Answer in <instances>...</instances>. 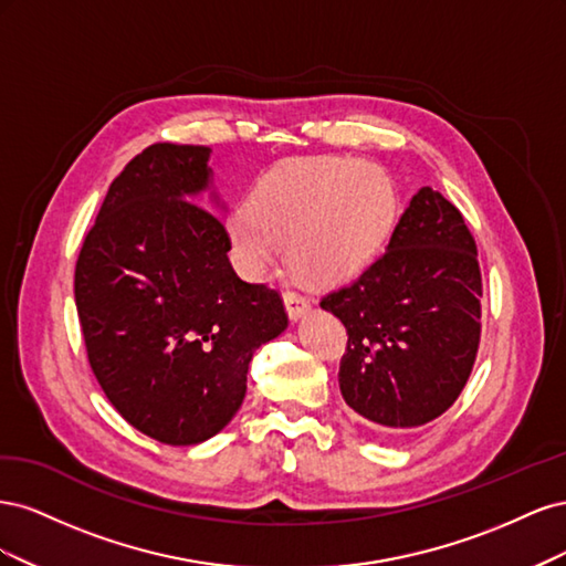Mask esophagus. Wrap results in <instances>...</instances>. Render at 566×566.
<instances>
[{
	"label": "esophagus",
	"instance_id": "obj_1",
	"mask_svg": "<svg viewBox=\"0 0 566 566\" xmlns=\"http://www.w3.org/2000/svg\"><path fill=\"white\" fill-rule=\"evenodd\" d=\"M283 300H285V306H287V314H290V318H302L306 312L312 310V300L310 297H304V295H300L297 290H285V295H283Z\"/></svg>",
	"mask_w": 566,
	"mask_h": 566
}]
</instances>
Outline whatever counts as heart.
I'll return each instance as SVG.
<instances>
[{
    "instance_id": "heart-1",
    "label": "heart",
    "mask_w": 566,
    "mask_h": 566,
    "mask_svg": "<svg viewBox=\"0 0 566 566\" xmlns=\"http://www.w3.org/2000/svg\"><path fill=\"white\" fill-rule=\"evenodd\" d=\"M399 219V193L382 167L352 158H312L266 175L250 210L229 219L238 260L264 271L281 248L314 285H342L380 260Z\"/></svg>"
}]
</instances>
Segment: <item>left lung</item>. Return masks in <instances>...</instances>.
Masks as SVG:
<instances>
[{"instance_id": "1", "label": "left lung", "mask_w": 566, "mask_h": 566, "mask_svg": "<svg viewBox=\"0 0 566 566\" xmlns=\"http://www.w3.org/2000/svg\"><path fill=\"white\" fill-rule=\"evenodd\" d=\"M479 300L474 235L455 205L424 186L380 260L321 300L349 335L337 373L347 406L382 430L447 413L476 358Z\"/></svg>"}]
</instances>
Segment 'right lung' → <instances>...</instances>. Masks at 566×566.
<instances>
[{"mask_svg": "<svg viewBox=\"0 0 566 566\" xmlns=\"http://www.w3.org/2000/svg\"><path fill=\"white\" fill-rule=\"evenodd\" d=\"M208 146L153 144L111 184L75 264L90 366L132 427L169 447L224 430L248 366L287 328L279 290L238 279L231 238L200 205Z\"/></svg>", "mask_w": 566, "mask_h": 566, "instance_id": "add662e5", "label": "right lung"}]
</instances>
